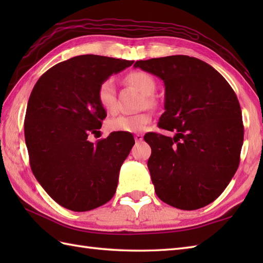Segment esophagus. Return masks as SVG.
<instances>
[{
  "label": "esophagus",
  "mask_w": 263,
  "mask_h": 263,
  "mask_svg": "<svg viewBox=\"0 0 263 263\" xmlns=\"http://www.w3.org/2000/svg\"><path fill=\"white\" fill-rule=\"evenodd\" d=\"M142 139H143V136H142V135H136V136H135V140H136L137 142L142 141Z\"/></svg>",
  "instance_id": "esophagus-1"
}]
</instances>
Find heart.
Listing matches in <instances>:
<instances>
[{"label": "heart", "instance_id": "b5f03b06", "mask_svg": "<svg viewBox=\"0 0 263 263\" xmlns=\"http://www.w3.org/2000/svg\"><path fill=\"white\" fill-rule=\"evenodd\" d=\"M125 80L146 96V103L148 105L154 104L152 96L155 93L157 86H156V80L152 74L144 71H132L126 76ZM97 99L106 111L108 113L115 111L116 95L113 80L107 79L100 83L97 90ZM152 114L148 111L131 115H120L113 117L107 122V128L111 132H142L152 122Z\"/></svg>", "mask_w": 263, "mask_h": 263}]
</instances>
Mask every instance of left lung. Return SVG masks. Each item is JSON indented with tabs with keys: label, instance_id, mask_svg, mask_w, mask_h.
Returning <instances> with one entry per match:
<instances>
[{
	"label": "left lung",
	"instance_id": "1",
	"mask_svg": "<svg viewBox=\"0 0 263 263\" xmlns=\"http://www.w3.org/2000/svg\"><path fill=\"white\" fill-rule=\"evenodd\" d=\"M135 68L164 81L158 125L175 132L144 136L155 192L175 208H202L224 192L239 164L244 126L236 95L211 65L187 55L137 61Z\"/></svg>",
	"mask_w": 263,
	"mask_h": 263
}]
</instances>
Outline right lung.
Masks as SVG:
<instances>
[{
  "mask_svg": "<svg viewBox=\"0 0 263 263\" xmlns=\"http://www.w3.org/2000/svg\"><path fill=\"white\" fill-rule=\"evenodd\" d=\"M133 61L80 55L47 70L33 87L25 117V139L36 180L55 202L88 211L115 194L120 168L135 144L127 133L88 140L102 127L106 110L100 83Z\"/></svg>",
  "mask_w": 263,
  "mask_h": 263,
  "instance_id": "1",
  "label": "right lung"
}]
</instances>
